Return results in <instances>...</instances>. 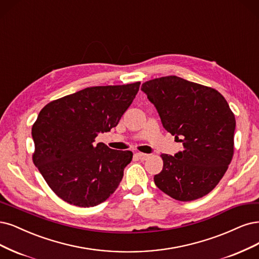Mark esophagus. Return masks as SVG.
<instances>
[{
    "label": "esophagus",
    "mask_w": 259,
    "mask_h": 259,
    "mask_svg": "<svg viewBox=\"0 0 259 259\" xmlns=\"http://www.w3.org/2000/svg\"><path fill=\"white\" fill-rule=\"evenodd\" d=\"M136 155H137V157H138L139 159H141V160H146V159H148V158L150 157V155H149V154H146V153H140V152H138Z\"/></svg>",
    "instance_id": "1"
}]
</instances>
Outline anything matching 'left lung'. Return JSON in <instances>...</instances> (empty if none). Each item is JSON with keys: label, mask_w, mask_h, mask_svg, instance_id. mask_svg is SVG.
<instances>
[{"label": "left lung", "mask_w": 259, "mask_h": 259, "mask_svg": "<svg viewBox=\"0 0 259 259\" xmlns=\"http://www.w3.org/2000/svg\"><path fill=\"white\" fill-rule=\"evenodd\" d=\"M141 90L154 105L164 128L183 145L175 156L160 155L164 165L154 176L155 185L180 201L207 195L234 155L236 119L224 96L177 76L150 80Z\"/></svg>", "instance_id": "left-lung-1"}]
</instances>
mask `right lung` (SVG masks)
Instances as JSON below:
<instances>
[{"mask_svg":"<svg viewBox=\"0 0 259 259\" xmlns=\"http://www.w3.org/2000/svg\"><path fill=\"white\" fill-rule=\"evenodd\" d=\"M139 85L85 88L40 110L32 126L33 162L61 199L94 207L117 190L133 153L96 145L95 138L118 125Z\"/></svg>","mask_w":259,"mask_h":259,"instance_id":"1","label":"right lung"}]
</instances>
